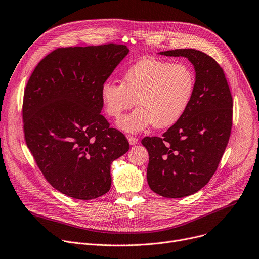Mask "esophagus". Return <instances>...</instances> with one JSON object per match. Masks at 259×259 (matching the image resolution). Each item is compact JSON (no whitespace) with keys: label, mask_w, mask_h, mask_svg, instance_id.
Returning <instances> with one entry per match:
<instances>
[{"label":"esophagus","mask_w":259,"mask_h":259,"mask_svg":"<svg viewBox=\"0 0 259 259\" xmlns=\"http://www.w3.org/2000/svg\"><path fill=\"white\" fill-rule=\"evenodd\" d=\"M127 139H128V142H130L131 145H135V144H137V142H138V138H137V137L128 136Z\"/></svg>","instance_id":"1"}]
</instances>
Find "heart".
<instances>
[{
    "label": "heart",
    "mask_w": 259,
    "mask_h": 259,
    "mask_svg": "<svg viewBox=\"0 0 259 259\" xmlns=\"http://www.w3.org/2000/svg\"><path fill=\"white\" fill-rule=\"evenodd\" d=\"M195 88L192 69L183 63L143 59L123 74L122 84L106 81L101 90L107 114L119 118L135 103L139 107L118 121L127 133L150 125L164 128L174 124L186 112Z\"/></svg>",
    "instance_id": "heart-1"
}]
</instances>
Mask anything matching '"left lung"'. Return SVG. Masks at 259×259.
I'll list each match as a JSON object with an SVG mask.
<instances>
[{
	"label": "left lung",
	"mask_w": 259,
	"mask_h": 259,
	"mask_svg": "<svg viewBox=\"0 0 259 259\" xmlns=\"http://www.w3.org/2000/svg\"><path fill=\"white\" fill-rule=\"evenodd\" d=\"M185 57L194 65L195 88L189 107L163 137H145L149 188L166 198H182L202 189L214 174L232 126V96L222 67L198 50L161 52Z\"/></svg>",
	"instance_id": "8db88e82"
}]
</instances>
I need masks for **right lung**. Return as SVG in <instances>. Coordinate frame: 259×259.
Segmentation results:
<instances>
[{"label":"right lung","mask_w":259,"mask_h":259,"mask_svg":"<svg viewBox=\"0 0 259 259\" xmlns=\"http://www.w3.org/2000/svg\"><path fill=\"white\" fill-rule=\"evenodd\" d=\"M107 44L59 48L37 64L24 93L25 140L46 180L79 200L111 188V164L130 149L101 114V90L128 54Z\"/></svg>","instance_id":"right-lung-1"}]
</instances>
